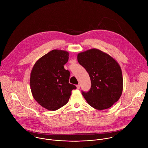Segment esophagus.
I'll return each instance as SVG.
<instances>
[{
  "mask_svg": "<svg viewBox=\"0 0 148 148\" xmlns=\"http://www.w3.org/2000/svg\"><path fill=\"white\" fill-rule=\"evenodd\" d=\"M76 87H77V89H80V85H76Z\"/></svg>",
  "mask_w": 148,
  "mask_h": 148,
  "instance_id": "obj_1",
  "label": "esophagus"
}]
</instances>
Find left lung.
<instances>
[{
    "mask_svg": "<svg viewBox=\"0 0 148 148\" xmlns=\"http://www.w3.org/2000/svg\"><path fill=\"white\" fill-rule=\"evenodd\" d=\"M77 60L88 73L90 90L82 95L92 107L97 110L109 108L120 98L123 89L121 67L110 55L93 48L77 55Z\"/></svg>",
    "mask_w": 148,
    "mask_h": 148,
    "instance_id": "1",
    "label": "left lung"
}]
</instances>
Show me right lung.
<instances>
[{"label": "right lung", "instance_id": "add662e5", "mask_svg": "<svg viewBox=\"0 0 148 148\" xmlns=\"http://www.w3.org/2000/svg\"><path fill=\"white\" fill-rule=\"evenodd\" d=\"M69 59V53L54 49L40 58L31 72L30 87L34 99L43 108L56 110L65 106L71 92L76 89L69 83L70 72L64 65Z\"/></svg>", "mask_w": 148, "mask_h": 148}]
</instances>
